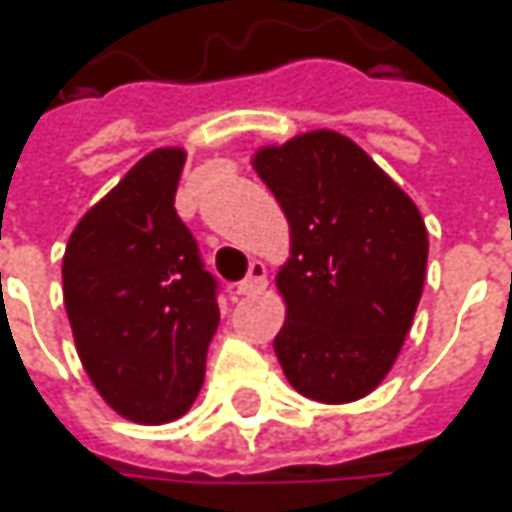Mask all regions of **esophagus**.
Instances as JSON below:
<instances>
[{
	"instance_id": "obj_1",
	"label": "esophagus",
	"mask_w": 512,
	"mask_h": 512,
	"mask_svg": "<svg viewBox=\"0 0 512 512\" xmlns=\"http://www.w3.org/2000/svg\"><path fill=\"white\" fill-rule=\"evenodd\" d=\"M266 283H269L266 266H263V263H252V269H249V278L237 286V295H243V298L257 295V292H263V289H266Z\"/></svg>"
}]
</instances>
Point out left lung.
I'll return each instance as SVG.
<instances>
[{
  "instance_id": "obj_1",
  "label": "left lung",
  "mask_w": 512,
  "mask_h": 512,
  "mask_svg": "<svg viewBox=\"0 0 512 512\" xmlns=\"http://www.w3.org/2000/svg\"><path fill=\"white\" fill-rule=\"evenodd\" d=\"M289 220L275 335L300 395L349 404L395 364L427 278V226L410 194L349 137L318 128L252 157Z\"/></svg>"
}]
</instances>
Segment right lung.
Listing matches in <instances>:
<instances>
[{
  "mask_svg": "<svg viewBox=\"0 0 512 512\" xmlns=\"http://www.w3.org/2000/svg\"><path fill=\"white\" fill-rule=\"evenodd\" d=\"M183 148H154L82 214L62 257L79 361L102 401L134 424L189 412L206 375L217 283L177 217Z\"/></svg>",
  "mask_w": 512,
  "mask_h": 512,
  "instance_id": "add662e5",
  "label": "right lung"
}]
</instances>
